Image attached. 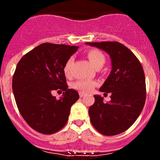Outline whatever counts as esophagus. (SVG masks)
Segmentation results:
<instances>
[{"label":"esophagus","mask_w":160,"mask_h":160,"mask_svg":"<svg viewBox=\"0 0 160 160\" xmlns=\"http://www.w3.org/2000/svg\"><path fill=\"white\" fill-rule=\"evenodd\" d=\"M79 95H80V98H82V97H84V96H85V95H86L85 93L81 92H79Z\"/></svg>","instance_id":"1"}]
</instances>
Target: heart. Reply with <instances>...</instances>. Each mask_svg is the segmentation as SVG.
Here are the masks:
<instances>
[{
  "instance_id": "1",
  "label": "heart",
  "mask_w": 160,
  "mask_h": 160,
  "mask_svg": "<svg viewBox=\"0 0 160 160\" xmlns=\"http://www.w3.org/2000/svg\"><path fill=\"white\" fill-rule=\"evenodd\" d=\"M87 58L89 61L90 62L91 65L95 68V69L101 68L104 64L105 63V56L102 52L97 49H91V50L87 52ZM74 59L72 57L69 58L65 62V65H64L63 71L64 73L66 76H69L71 74V69L72 67ZM97 82L94 80H78L74 83V89L80 90V92H89L92 89H93L94 86H96Z\"/></svg>"
}]
</instances>
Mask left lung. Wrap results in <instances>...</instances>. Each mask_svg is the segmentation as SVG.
Here are the masks:
<instances>
[{
  "label": "left lung",
  "instance_id": "1",
  "mask_svg": "<svg viewBox=\"0 0 160 160\" xmlns=\"http://www.w3.org/2000/svg\"><path fill=\"white\" fill-rule=\"evenodd\" d=\"M107 52L112 70L99 91L111 92V101L95 95L89 108L92 126L102 135L111 136L127 130L141 114L146 98L145 76L134 53L119 42L86 43ZM106 94V93H104Z\"/></svg>",
  "mask_w": 160,
  "mask_h": 160
}]
</instances>
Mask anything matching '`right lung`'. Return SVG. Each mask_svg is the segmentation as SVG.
I'll list each match as a JSON object with an SVG mask.
<instances>
[{
	"label": "right lung",
	"mask_w": 160,
	"mask_h": 160,
	"mask_svg": "<svg viewBox=\"0 0 160 160\" xmlns=\"http://www.w3.org/2000/svg\"><path fill=\"white\" fill-rule=\"evenodd\" d=\"M75 46L42 43L18 62L12 78V92L18 109L33 129L46 135L65 126L71 106L79 98L76 90L68 89L63 68L77 52ZM53 90L64 92L59 99Z\"/></svg>",
	"instance_id": "right-lung-1"
}]
</instances>
